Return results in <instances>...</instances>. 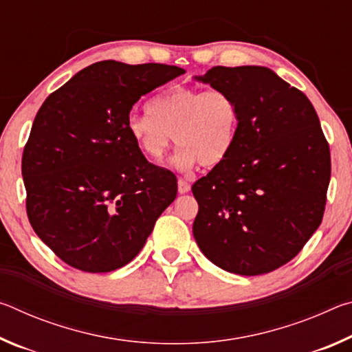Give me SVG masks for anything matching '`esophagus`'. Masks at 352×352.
<instances>
[{
    "instance_id": "1",
    "label": "esophagus",
    "mask_w": 352,
    "mask_h": 352,
    "mask_svg": "<svg viewBox=\"0 0 352 352\" xmlns=\"http://www.w3.org/2000/svg\"><path fill=\"white\" fill-rule=\"evenodd\" d=\"M189 190H190V184L186 180L180 178V180H178V192L186 194V192H189Z\"/></svg>"
}]
</instances>
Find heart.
Wrapping results in <instances>:
<instances>
[{
    "label": "heart",
    "mask_w": 352,
    "mask_h": 352,
    "mask_svg": "<svg viewBox=\"0 0 352 352\" xmlns=\"http://www.w3.org/2000/svg\"><path fill=\"white\" fill-rule=\"evenodd\" d=\"M148 113L127 118V132L142 152L162 160L170 146L172 135L180 147L172 158L178 169L200 164L216 168L234 147L241 127V107L228 90L177 85L155 96Z\"/></svg>",
    "instance_id": "1"
}]
</instances>
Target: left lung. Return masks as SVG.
Here are the masks:
<instances>
[{
    "label": "left lung",
    "mask_w": 352,
    "mask_h": 352,
    "mask_svg": "<svg viewBox=\"0 0 352 352\" xmlns=\"http://www.w3.org/2000/svg\"><path fill=\"white\" fill-rule=\"evenodd\" d=\"M233 93L234 147L192 184V233L208 259L243 276L269 273L301 252L321 223L329 144L311 100L265 67H214L195 77Z\"/></svg>",
    "instance_id": "obj_1"
}]
</instances>
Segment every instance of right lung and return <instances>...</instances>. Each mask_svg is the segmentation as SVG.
<instances>
[{
	"instance_id": "right-lung-1",
	"label": "right lung",
	"mask_w": 352,
	"mask_h": 352,
	"mask_svg": "<svg viewBox=\"0 0 352 352\" xmlns=\"http://www.w3.org/2000/svg\"><path fill=\"white\" fill-rule=\"evenodd\" d=\"M184 73L163 63H93L46 98L21 160L26 211L68 265L129 264L177 197V177L151 164L127 132L141 96Z\"/></svg>"
}]
</instances>
